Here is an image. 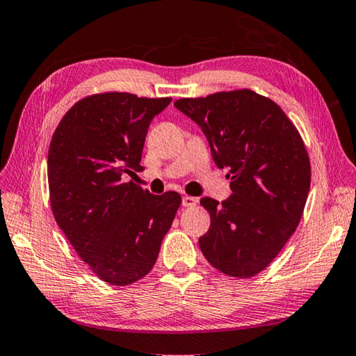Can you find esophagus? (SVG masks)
Wrapping results in <instances>:
<instances>
[{
    "instance_id": "34e87169",
    "label": "esophagus",
    "mask_w": 356,
    "mask_h": 356,
    "mask_svg": "<svg viewBox=\"0 0 356 356\" xmlns=\"http://www.w3.org/2000/svg\"><path fill=\"white\" fill-rule=\"evenodd\" d=\"M198 203V200L195 197H189V195H184L183 197V206L184 207H192Z\"/></svg>"
}]
</instances>
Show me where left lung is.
<instances>
[{"instance_id": "obj_1", "label": "left lung", "mask_w": 356, "mask_h": 356, "mask_svg": "<svg viewBox=\"0 0 356 356\" xmlns=\"http://www.w3.org/2000/svg\"><path fill=\"white\" fill-rule=\"evenodd\" d=\"M177 108L209 143L213 163L227 169L232 193L204 197L211 227L198 243L212 266L251 277L271 264L296 231L310 191V159L291 120L251 90L179 99Z\"/></svg>"}]
</instances>
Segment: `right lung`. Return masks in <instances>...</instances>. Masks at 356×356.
<instances>
[{
  "instance_id": "right-lung-1",
  "label": "right lung",
  "mask_w": 356,
  "mask_h": 356,
  "mask_svg": "<svg viewBox=\"0 0 356 356\" xmlns=\"http://www.w3.org/2000/svg\"><path fill=\"white\" fill-rule=\"evenodd\" d=\"M172 102L104 92L72 106L54 131L48 183L54 217L83 261L104 282L130 285L158 259L181 204L178 192L153 195L127 175L144 170L152 119Z\"/></svg>"
}]
</instances>
